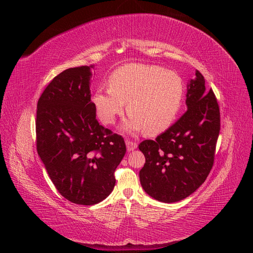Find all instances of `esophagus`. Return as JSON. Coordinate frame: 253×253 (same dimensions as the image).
I'll return each instance as SVG.
<instances>
[{"instance_id":"obj_1","label":"esophagus","mask_w":253,"mask_h":253,"mask_svg":"<svg viewBox=\"0 0 253 253\" xmlns=\"http://www.w3.org/2000/svg\"><path fill=\"white\" fill-rule=\"evenodd\" d=\"M126 148H127V151H133L137 148V144L135 141H131V140H126Z\"/></svg>"}]
</instances>
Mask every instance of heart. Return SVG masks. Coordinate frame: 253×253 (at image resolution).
I'll use <instances>...</instances> for the list:
<instances>
[{
  "label": "heart",
  "instance_id": "obj_1",
  "mask_svg": "<svg viewBox=\"0 0 253 253\" xmlns=\"http://www.w3.org/2000/svg\"><path fill=\"white\" fill-rule=\"evenodd\" d=\"M110 88H99L93 102L104 125H113L126 110V132L143 131L156 135L169 127L177 117L185 95L178 75L165 68L129 63L115 71L109 80Z\"/></svg>",
  "mask_w": 253,
  "mask_h": 253
}]
</instances>
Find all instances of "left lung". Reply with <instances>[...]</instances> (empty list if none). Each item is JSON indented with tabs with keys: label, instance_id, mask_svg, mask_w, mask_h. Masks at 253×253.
I'll list each match as a JSON object with an SVG mask.
<instances>
[{
	"label": "left lung",
	"instance_id": "left-lung-1",
	"mask_svg": "<svg viewBox=\"0 0 253 253\" xmlns=\"http://www.w3.org/2000/svg\"><path fill=\"white\" fill-rule=\"evenodd\" d=\"M188 84L187 112L155 140H143L145 164L140 183L151 197L175 203L192 194L209 175L220 129L219 106L213 90H206L196 71Z\"/></svg>",
	"mask_w": 253,
	"mask_h": 253
}]
</instances>
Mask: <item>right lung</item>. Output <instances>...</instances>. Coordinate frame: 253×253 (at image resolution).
Listing matches in <instances>:
<instances>
[{"instance_id": "add662e5", "label": "right lung", "mask_w": 253, "mask_h": 253, "mask_svg": "<svg viewBox=\"0 0 253 253\" xmlns=\"http://www.w3.org/2000/svg\"><path fill=\"white\" fill-rule=\"evenodd\" d=\"M90 66L53 78L38 100L37 151L58 192L91 206L113 191L115 170L126 154L124 137L99 125L90 100Z\"/></svg>"}]
</instances>
